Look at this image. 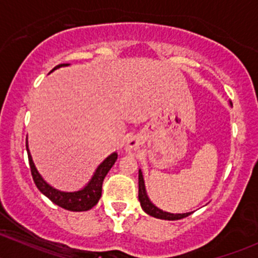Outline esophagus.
<instances>
[{"label":"esophagus","instance_id":"34e87169","mask_svg":"<svg viewBox=\"0 0 258 258\" xmlns=\"http://www.w3.org/2000/svg\"><path fill=\"white\" fill-rule=\"evenodd\" d=\"M124 148H126V151H128V152H136V151L139 150V141L135 139L128 140L126 146H124Z\"/></svg>","mask_w":258,"mask_h":258}]
</instances>
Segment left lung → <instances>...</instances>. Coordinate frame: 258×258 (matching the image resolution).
<instances>
[{
  "mask_svg": "<svg viewBox=\"0 0 258 258\" xmlns=\"http://www.w3.org/2000/svg\"><path fill=\"white\" fill-rule=\"evenodd\" d=\"M231 105H232V103H231ZM139 200H140V204H141L142 210H144L147 215L152 216V217H156V218H160V220H168V221L181 220V218L187 217V216H189L192 213V212L170 213V212H166V211L160 210L157 206H155V205L150 201V199H148L147 196V192H146V187H145L144 175H142L141 170H139Z\"/></svg>",
  "mask_w": 258,
  "mask_h": 258,
  "instance_id": "1",
  "label": "left lung"
}]
</instances>
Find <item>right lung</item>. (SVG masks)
<instances>
[{"mask_svg": "<svg viewBox=\"0 0 258 258\" xmlns=\"http://www.w3.org/2000/svg\"><path fill=\"white\" fill-rule=\"evenodd\" d=\"M64 66H69V63L58 64V66L54 67L51 72L59 69V67ZM26 150H27L31 173H32V178L33 181H35L37 188L40 189L47 199L51 200L54 205H57V206L62 207V209L64 210L74 211V212L88 211L97 205L98 200H100L101 197V194H102L103 179H105L106 175H107L108 171L111 170V167H112L117 160V152L111 153L107 158H105V160L98 165V167L96 168L93 176L91 177L88 183L86 184L83 188L74 192H64L52 187L51 184H48L47 182L42 178V176L38 173L37 168H36L35 163H33L32 161V156H31L30 150H28L27 142H26Z\"/></svg>", "mask_w": 258, "mask_h": 258, "instance_id": "obj_1", "label": "right lung"}]
</instances>
